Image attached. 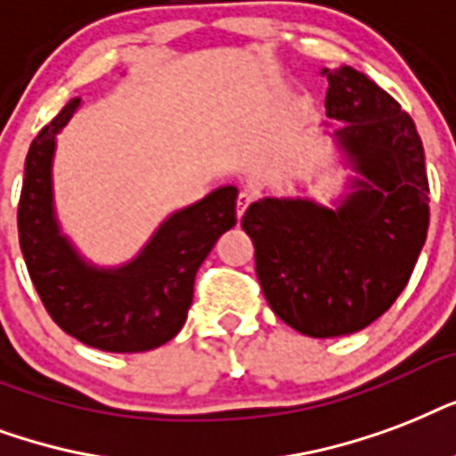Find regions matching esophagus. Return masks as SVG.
<instances>
[{"label":"esophagus","instance_id":"34e87169","mask_svg":"<svg viewBox=\"0 0 456 456\" xmlns=\"http://www.w3.org/2000/svg\"><path fill=\"white\" fill-rule=\"evenodd\" d=\"M252 202V192L249 190H240V195H238V218L245 214L247 209V204Z\"/></svg>","mask_w":456,"mask_h":456}]
</instances>
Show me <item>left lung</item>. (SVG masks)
<instances>
[{
  "instance_id": "left-lung-1",
  "label": "left lung",
  "mask_w": 456,
  "mask_h": 456,
  "mask_svg": "<svg viewBox=\"0 0 456 456\" xmlns=\"http://www.w3.org/2000/svg\"><path fill=\"white\" fill-rule=\"evenodd\" d=\"M328 77L326 116L359 178L335 209L314 200L264 197L242 228L254 242L264 297L281 321L312 338L362 330L411 278L428 232V175L407 111L359 70Z\"/></svg>"
}]
</instances>
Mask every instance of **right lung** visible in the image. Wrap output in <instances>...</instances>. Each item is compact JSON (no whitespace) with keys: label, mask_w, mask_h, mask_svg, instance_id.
Wrapping results in <instances>:
<instances>
[{"label":"right lung","mask_w":456,"mask_h":456,"mask_svg":"<svg viewBox=\"0 0 456 456\" xmlns=\"http://www.w3.org/2000/svg\"><path fill=\"white\" fill-rule=\"evenodd\" d=\"M77 107L80 97H73L28 150L19 202L20 252L42 305L61 330L104 352H147L175 338L188 319L197 268L238 221V188L224 185L171 214L128 264H87L61 235L52 192L56 135Z\"/></svg>","instance_id":"obj_1"}]
</instances>
